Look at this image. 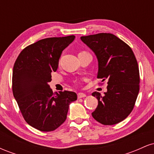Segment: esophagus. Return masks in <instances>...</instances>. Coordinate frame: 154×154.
<instances>
[{
    "label": "esophagus",
    "instance_id": "esophagus-1",
    "mask_svg": "<svg viewBox=\"0 0 154 154\" xmlns=\"http://www.w3.org/2000/svg\"><path fill=\"white\" fill-rule=\"evenodd\" d=\"M85 97H86V95L85 94V93H79L78 94H77V98H85Z\"/></svg>",
    "mask_w": 154,
    "mask_h": 154
}]
</instances>
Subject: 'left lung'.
<instances>
[{"label": "left lung", "instance_id": "1", "mask_svg": "<svg viewBox=\"0 0 154 154\" xmlns=\"http://www.w3.org/2000/svg\"><path fill=\"white\" fill-rule=\"evenodd\" d=\"M82 41L91 49L98 61L97 78L107 81L103 95L94 92L98 100L92 113L97 122L113 125L123 121L132 112L140 90V73L133 51L127 43L111 33L82 36Z\"/></svg>", "mask_w": 154, "mask_h": 154}]
</instances>
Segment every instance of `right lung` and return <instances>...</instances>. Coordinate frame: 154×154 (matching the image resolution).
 Returning <instances> with one entry per match:
<instances>
[{
    "label": "right lung",
    "instance_id": "1",
    "mask_svg": "<svg viewBox=\"0 0 154 154\" xmlns=\"http://www.w3.org/2000/svg\"><path fill=\"white\" fill-rule=\"evenodd\" d=\"M75 38L42 39L23 49L14 65V96L26 123L40 131H54L62 125L69 106L77 99L72 91L54 93L48 85L61 53Z\"/></svg>",
    "mask_w": 154,
    "mask_h": 154
}]
</instances>
